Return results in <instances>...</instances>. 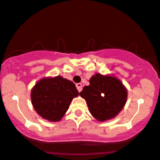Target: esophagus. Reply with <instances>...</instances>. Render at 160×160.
<instances>
[{
	"instance_id": "1",
	"label": "esophagus",
	"mask_w": 160,
	"mask_h": 160,
	"mask_svg": "<svg viewBox=\"0 0 160 160\" xmlns=\"http://www.w3.org/2000/svg\"><path fill=\"white\" fill-rule=\"evenodd\" d=\"M76 87H77V88H78V90L79 92H81L82 89V84H81V83H77V84H76Z\"/></svg>"
}]
</instances>
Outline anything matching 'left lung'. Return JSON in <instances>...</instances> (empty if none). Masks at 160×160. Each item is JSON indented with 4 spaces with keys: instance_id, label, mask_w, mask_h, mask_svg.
<instances>
[{
    "instance_id": "8db88e82",
    "label": "left lung",
    "mask_w": 160,
    "mask_h": 160,
    "mask_svg": "<svg viewBox=\"0 0 160 160\" xmlns=\"http://www.w3.org/2000/svg\"><path fill=\"white\" fill-rule=\"evenodd\" d=\"M89 82L80 95L86 100L91 114L100 122L114 118L126 103L125 86L117 77L99 73L94 74Z\"/></svg>"
}]
</instances>
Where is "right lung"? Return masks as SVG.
I'll return each instance as SVG.
<instances>
[{"mask_svg": "<svg viewBox=\"0 0 160 160\" xmlns=\"http://www.w3.org/2000/svg\"><path fill=\"white\" fill-rule=\"evenodd\" d=\"M79 95L73 82L61 76L47 77L36 82L31 91L33 108L42 118L59 122Z\"/></svg>", "mask_w": 160, "mask_h": 160, "instance_id": "obj_1", "label": "right lung"}]
</instances>
